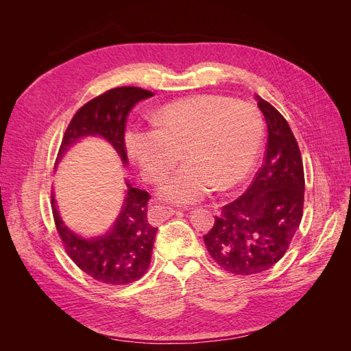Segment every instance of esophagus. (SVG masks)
I'll use <instances>...</instances> for the list:
<instances>
[{
    "mask_svg": "<svg viewBox=\"0 0 351 351\" xmlns=\"http://www.w3.org/2000/svg\"><path fill=\"white\" fill-rule=\"evenodd\" d=\"M174 214H177V209L171 208V206H164V205H155L149 209V221L152 224H161L162 221L168 219L169 217H173Z\"/></svg>",
    "mask_w": 351,
    "mask_h": 351,
    "instance_id": "1",
    "label": "esophagus"
}]
</instances>
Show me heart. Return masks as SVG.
Masks as SVG:
<instances>
[{
	"mask_svg": "<svg viewBox=\"0 0 351 351\" xmlns=\"http://www.w3.org/2000/svg\"><path fill=\"white\" fill-rule=\"evenodd\" d=\"M155 127H130L127 152L147 182L158 183L180 159L187 162L169 174L159 195L174 204H193L218 184L230 189L249 176L256 161L263 124L249 102L200 95L167 105Z\"/></svg>",
	"mask_w": 351,
	"mask_h": 351,
	"instance_id": "obj_1",
	"label": "heart"
}]
</instances>
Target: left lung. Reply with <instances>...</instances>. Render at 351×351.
<instances>
[{
  "label": "left lung",
  "instance_id": "8db88e82",
  "mask_svg": "<svg viewBox=\"0 0 351 351\" xmlns=\"http://www.w3.org/2000/svg\"><path fill=\"white\" fill-rule=\"evenodd\" d=\"M268 125L263 164L240 197L222 206L204 236L205 246L221 268L254 275L272 268L300 226L304 171L299 145L289 123L269 102L256 97Z\"/></svg>",
  "mask_w": 351,
  "mask_h": 351
}]
</instances>
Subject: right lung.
Listing matches in <instances>:
<instances>
[{"mask_svg": "<svg viewBox=\"0 0 351 351\" xmlns=\"http://www.w3.org/2000/svg\"><path fill=\"white\" fill-rule=\"evenodd\" d=\"M151 97H154L151 90L121 86L84 104L67 127L56 164L73 143L84 136H102L127 164L124 143L127 115L137 102ZM127 187L124 205L114 227L105 236L95 239H83L70 231L61 221L54 195H51L56 227L70 259L89 277L108 285H125L143 277L151 265L158 230L147 221V200L151 195L129 183Z\"/></svg>", "mask_w": 351, "mask_h": 351, "instance_id": "1", "label": "right lung"}]
</instances>
